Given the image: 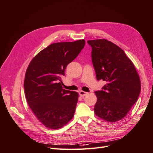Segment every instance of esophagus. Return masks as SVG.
<instances>
[{"instance_id":"1","label":"esophagus","mask_w":153,"mask_h":153,"mask_svg":"<svg viewBox=\"0 0 153 153\" xmlns=\"http://www.w3.org/2000/svg\"><path fill=\"white\" fill-rule=\"evenodd\" d=\"M79 94L80 95V97H85V96H86L88 94V93H87V92L83 91H79Z\"/></svg>"}]
</instances>
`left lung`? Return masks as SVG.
Returning <instances> with one entry per match:
<instances>
[{
  "label": "left lung",
  "mask_w": 153,
  "mask_h": 153,
  "mask_svg": "<svg viewBox=\"0 0 153 153\" xmlns=\"http://www.w3.org/2000/svg\"><path fill=\"white\" fill-rule=\"evenodd\" d=\"M92 48V62L97 80L107 82L95 91L97 102L94 113L108 122L125 117L136 102L141 82L136 68L119 46L105 39L88 40Z\"/></svg>",
  "instance_id": "1"
}]
</instances>
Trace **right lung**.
<instances>
[{"label": "right lung", "mask_w": 153, "mask_h": 153, "mask_svg": "<svg viewBox=\"0 0 153 153\" xmlns=\"http://www.w3.org/2000/svg\"><path fill=\"white\" fill-rule=\"evenodd\" d=\"M85 44L84 40L52 44L38 53L28 66L24 81L27 103L39 121L49 128H62L75 113L79 95L63 89L61 77Z\"/></svg>", "instance_id": "right-lung-1"}]
</instances>
